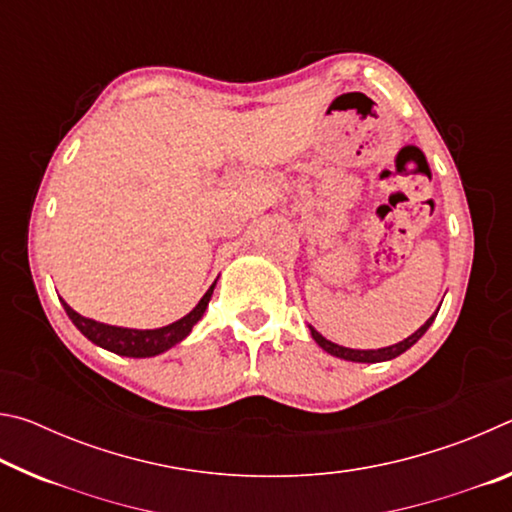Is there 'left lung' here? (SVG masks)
<instances>
[{
	"mask_svg": "<svg viewBox=\"0 0 512 512\" xmlns=\"http://www.w3.org/2000/svg\"><path fill=\"white\" fill-rule=\"evenodd\" d=\"M438 309H440V307H438ZM438 309L433 311V314L427 318V323H424L420 329H415V332H413L411 336H406L404 341L395 343V345H388V348H377V350L343 348V345H339V343L327 341L325 336L320 334V332H316V329L311 327V325H307V327H309V332H311V339H314L327 354H332V357H339V359H343V361H354V363H379V361H391V359H395V357H400V354H404L406 350H409L411 345L418 343V341L422 339V336H424V332H427V329L431 327L433 320H436Z\"/></svg>",
	"mask_w": 512,
	"mask_h": 512,
	"instance_id": "8db88e82",
	"label": "left lung"
}]
</instances>
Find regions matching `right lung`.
<instances>
[{
    "mask_svg": "<svg viewBox=\"0 0 512 512\" xmlns=\"http://www.w3.org/2000/svg\"><path fill=\"white\" fill-rule=\"evenodd\" d=\"M216 280L212 282V287L205 291V296L198 300V305L189 311L187 316L178 318L176 323H169L164 327H155V329H133V327H119V325H108V323H99L94 318H85L79 311H74L67 302L60 298L63 307L67 311V316L76 329L85 336V339L92 341L99 348L115 352L119 357H133V359H146V357H155V354H162L171 350L173 345H178L183 339H187L192 327L203 318L207 305H210V298L214 293Z\"/></svg>",
    "mask_w": 512,
    "mask_h": 512,
    "instance_id": "add662e5",
    "label": "right lung"
}]
</instances>
